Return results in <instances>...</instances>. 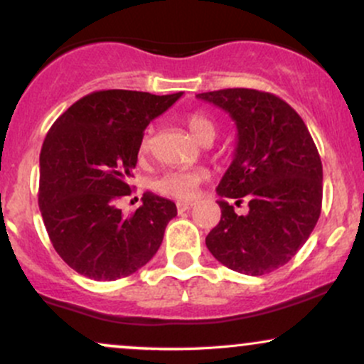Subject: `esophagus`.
I'll return each instance as SVG.
<instances>
[{
	"mask_svg": "<svg viewBox=\"0 0 364 364\" xmlns=\"http://www.w3.org/2000/svg\"><path fill=\"white\" fill-rule=\"evenodd\" d=\"M191 207H195V202H178V210L179 212L190 210Z\"/></svg>",
	"mask_w": 364,
	"mask_h": 364,
	"instance_id": "esophagus-1",
	"label": "esophagus"
}]
</instances>
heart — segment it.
Instances as JSON below:
<instances>
[{
	"instance_id": "obj_1",
	"label": "heart",
	"mask_w": 364,
	"mask_h": 364,
	"mask_svg": "<svg viewBox=\"0 0 364 364\" xmlns=\"http://www.w3.org/2000/svg\"><path fill=\"white\" fill-rule=\"evenodd\" d=\"M191 135L202 144H212L217 135V124L203 112H191L186 118ZM152 144V128L144 133L140 140V152H149ZM208 173L205 169H173L159 176L154 183L159 193L176 200H193L198 186L205 181Z\"/></svg>"
}]
</instances>
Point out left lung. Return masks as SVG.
<instances>
[{"label":"left lung","instance_id":"8db88e82","mask_svg":"<svg viewBox=\"0 0 364 364\" xmlns=\"http://www.w3.org/2000/svg\"><path fill=\"white\" fill-rule=\"evenodd\" d=\"M196 97L224 109L237 129L235 157L217 186L220 220L205 237L208 252L240 274L272 272L298 253L320 217L323 171L315 141L301 116L269 92ZM228 198L248 199L249 214L237 216Z\"/></svg>","mask_w":364,"mask_h":364}]
</instances>
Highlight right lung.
<instances>
[{
  "mask_svg": "<svg viewBox=\"0 0 364 364\" xmlns=\"http://www.w3.org/2000/svg\"><path fill=\"white\" fill-rule=\"evenodd\" d=\"M181 95L92 92L54 121L41 150L39 208L54 250L75 272L116 281L157 253L178 214L174 202L147 191L129 215L118 202L132 193L145 128Z\"/></svg>",
  "mask_w": 364,
  "mask_h": 364,
  "instance_id": "right-lung-1",
  "label": "right lung"
}]
</instances>
